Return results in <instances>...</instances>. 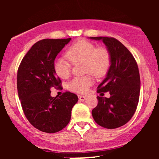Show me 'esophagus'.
Segmentation results:
<instances>
[{
	"label": "esophagus",
	"instance_id": "1",
	"mask_svg": "<svg viewBox=\"0 0 159 159\" xmlns=\"http://www.w3.org/2000/svg\"><path fill=\"white\" fill-rule=\"evenodd\" d=\"M78 99L81 102H84L86 99V96H82V95H78Z\"/></svg>",
	"mask_w": 159,
	"mask_h": 159
}]
</instances>
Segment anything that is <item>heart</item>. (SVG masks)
I'll return each instance as SVG.
<instances>
[{
  "label": "heart",
  "mask_w": 159,
  "mask_h": 159,
  "mask_svg": "<svg viewBox=\"0 0 159 159\" xmlns=\"http://www.w3.org/2000/svg\"><path fill=\"white\" fill-rule=\"evenodd\" d=\"M66 56L72 64L83 63L85 73L83 77L74 78L69 83V89L78 93H84L94 82L91 74L97 78L104 77L111 66V54L107 48H96L93 43L79 40L69 48ZM54 70L61 78H66L70 74L71 63L63 58H57L54 63Z\"/></svg>",
  "instance_id": "1"
}]
</instances>
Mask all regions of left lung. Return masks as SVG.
<instances>
[{
  "mask_svg": "<svg viewBox=\"0 0 159 159\" xmlns=\"http://www.w3.org/2000/svg\"><path fill=\"white\" fill-rule=\"evenodd\" d=\"M111 54V66L106 78L98 86L97 93L109 92L110 98L97 96L98 105L93 117L98 125L116 129L125 125L135 112L140 96V79L135 59L125 46L113 37L96 36Z\"/></svg>",
  "mask_w": 159,
  "mask_h": 159,
  "instance_id": "left-lung-1",
  "label": "left lung"
}]
</instances>
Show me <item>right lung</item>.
<instances>
[{
  "instance_id": "obj_1",
  "label": "right lung",
  "mask_w": 159,
  "mask_h": 159,
  "mask_svg": "<svg viewBox=\"0 0 159 159\" xmlns=\"http://www.w3.org/2000/svg\"><path fill=\"white\" fill-rule=\"evenodd\" d=\"M70 40L37 42L24 57L18 69V93L24 113L30 124L43 132L55 133L66 126L78 102V96L70 92L60 97L51 96L52 87H61L54 70V60Z\"/></svg>"
}]
</instances>
